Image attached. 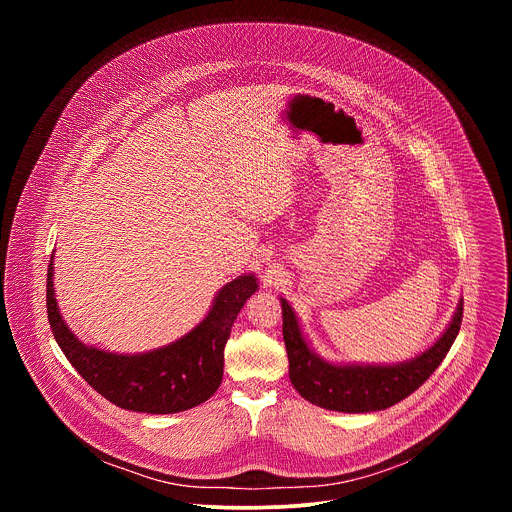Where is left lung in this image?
I'll return each mask as SVG.
<instances>
[{
  "label": "left lung",
  "instance_id": "8db88e82",
  "mask_svg": "<svg viewBox=\"0 0 512 512\" xmlns=\"http://www.w3.org/2000/svg\"><path fill=\"white\" fill-rule=\"evenodd\" d=\"M279 304L291 385L306 401L340 413L383 411L417 391L450 352L460 332L464 312V302L460 300L444 334L409 360L358 364L322 358L310 346L294 308L285 298H279Z\"/></svg>",
  "mask_w": 512,
  "mask_h": 512
}]
</instances>
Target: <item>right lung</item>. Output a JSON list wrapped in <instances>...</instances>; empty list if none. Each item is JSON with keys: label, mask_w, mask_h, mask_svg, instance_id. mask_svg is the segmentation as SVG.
<instances>
[{"label": "right lung", "mask_w": 512, "mask_h": 512, "mask_svg": "<svg viewBox=\"0 0 512 512\" xmlns=\"http://www.w3.org/2000/svg\"><path fill=\"white\" fill-rule=\"evenodd\" d=\"M259 289L243 273L216 291L208 314L188 334L156 350L119 354L81 342L66 326L54 296V251L46 275L52 334L77 373L107 401L139 413H178L214 395L223 381L225 344L245 302Z\"/></svg>", "instance_id": "1"}]
</instances>
